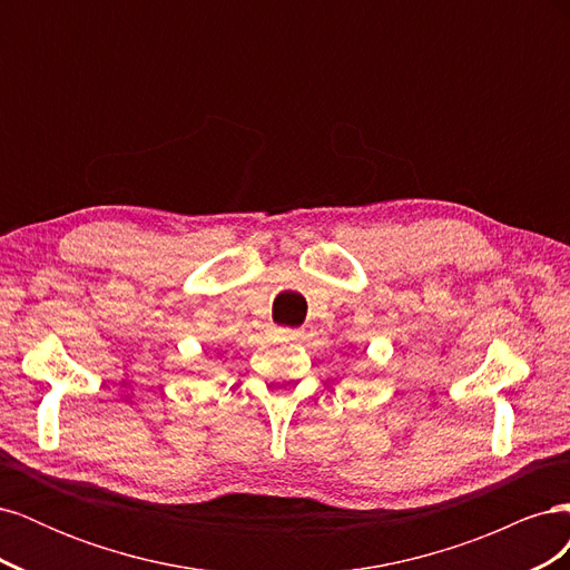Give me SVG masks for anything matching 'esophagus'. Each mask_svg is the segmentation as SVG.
Returning a JSON list of instances; mask_svg holds the SVG:
<instances>
[{
    "mask_svg": "<svg viewBox=\"0 0 570 570\" xmlns=\"http://www.w3.org/2000/svg\"><path fill=\"white\" fill-rule=\"evenodd\" d=\"M275 335H281L283 340H299L304 335V331H297V327H278Z\"/></svg>",
    "mask_w": 570,
    "mask_h": 570,
    "instance_id": "esophagus-1",
    "label": "esophagus"
}]
</instances>
